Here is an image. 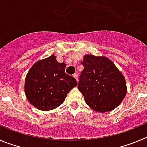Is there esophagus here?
<instances>
[{"label":"esophagus","instance_id":"34e87169","mask_svg":"<svg viewBox=\"0 0 147 147\" xmlns=\"http://www.w3.org/2000/svg\"><path fill=\"white\" fill-rule=\"evenodd\" d=\"M74 77L76 79V81H78V80H79V76H78L77 74H74Z\"/></svg>","mask_w":147,"mask_h":147}]
</instances>
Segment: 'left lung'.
I'll use <instances>...</instances> for the list:
<instances>
[{
	"instance_id": "obj_1",
	"label": "left lung",
	"mask_w": 147,
	"mask_h": 147,
	"mask_svg": "<svg viewBox=\"0 0 147 147\" xmlns=\"http://www.w3.org/2000/svg\"><path fill=\"white\" fill-rule=\"evenodd\" d=\"M84 70L78 88L85 102L96 112L105 113L117 107L127 93L124 76L112 61L105 57L87 54L82 62Z\"/></svg>"
}]
</instances>
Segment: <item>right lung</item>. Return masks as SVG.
Instances as JSON below:
<instances>
[{
  "mask_svg": "<svg viewBox=\"0 0 147 147\" xmlns=\"http://www.w3.org/2000/svg\"><path fill=\"white\" fill-rule=\"evenodd\" d=\"M65 62H58L54 55L35 62L25 80V93L28 102L39 110L59 107L77 82L66 74Z\"/></svg>",
  "mask_w": 147,
  "mask_h": 147,
  "instance_id": "right-lung-1",
  "label": "right lung"
}]
</instances>
